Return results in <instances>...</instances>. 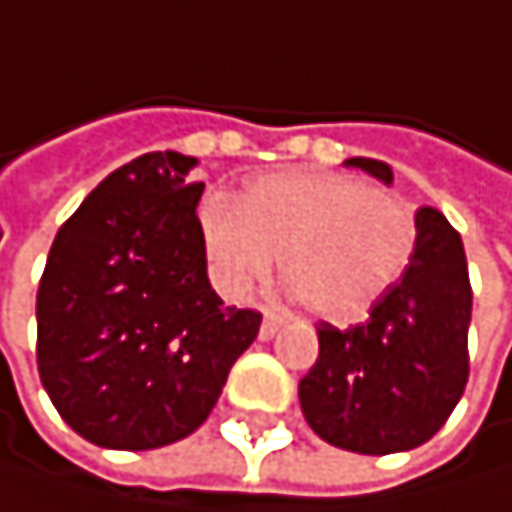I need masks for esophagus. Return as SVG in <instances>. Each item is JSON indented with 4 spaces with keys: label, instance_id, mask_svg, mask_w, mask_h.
<instances>
[{
    "label": "esophagus",
    "instance_id": "obj_1",
    "mask_svg": "<svg viewBox=\"0 0 512 512\" xmlns=\"http://www.w3.org/2000/svg\"><path fill=\"white\" fill-rule=\"evenodd\" d=\"M282 328V316L276 313H264V322H261V341H270L276 338V331Z\"/></svg>",
    "mask_w": 512,
    "mask_h": 512
}]
</instances>
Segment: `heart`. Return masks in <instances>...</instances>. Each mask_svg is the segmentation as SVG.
<instances>
[{
	"label": "heart",
	"instance_id": "b5f03b06",
	"mask_svg": "<svg viewBox=\"0 0 512 512\" xmlns=\"http://www.w3.org/2000/svg\"><path fill=\"white\" fill-rule=\"evenodd\" d=\"M199 227L230 294H245L279 258L301 307L331 322L359 319L384 301L418 245L411 205L347 174H270L236 205L208 202Z\"/></svg>",
	"mask_w": 512,
	"mask_h": 512
}]
</instances>
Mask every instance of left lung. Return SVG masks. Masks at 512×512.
Wrapping results in <instances>:
<instances>
[{
  "label": "left lung",
  "instance_id": "left-lung-1",
  "mask_svg": "<svg viewBox=\"0 0 512 512\" xmlns=\"http://www.w3.org/2000/svg\"><path fill=\"white\" fill-rule=\"evenodd\" d=\"M347 165L393 184L387 162ZM418 245L399 285L350 328L322 322L319 356L301 378V411L313 433L356 455H393L439 433L470 375L473 288L458 230L421 208Z\"/></svg>",
  "mask_w": 512,
  "mask_h": 512
}]
</instances>
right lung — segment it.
<instances>
[{"instance_id": "add662e5", "label": "right lung", "mask_w": 512, "mask_h": 512, "mask_svg": "<svg viewBox=\"0 0 512 512\" xmlns=\"http://www.w3.org/2000/svg\"><path fill=\"white\" fill-rule=\"evenodd\" d=\"M196 159L144 153L57 230L36 294V362L61 418L101 448L147 451L211 415L261 328L205 270Z\"/></svg>"}]
</instances>
